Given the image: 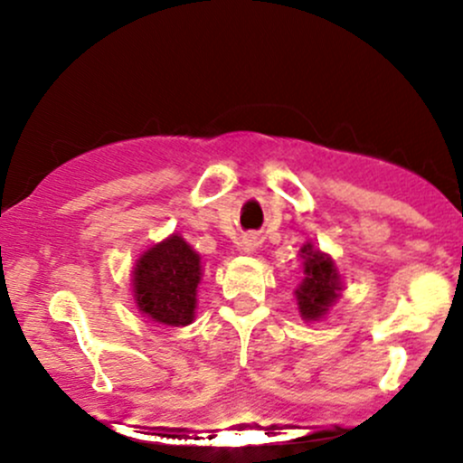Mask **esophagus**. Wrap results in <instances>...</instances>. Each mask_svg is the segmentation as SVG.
<instances>
[{
	"instance_id": "obj_1",
	"label": "esophagus",
	"mask_w": 463,
	"mask_h": 463,
	"mask_svg": "<svg viewBox=\"0 0 463 463\" xmlns=\"http://www.w3.org/2000/svg\"><path fill=\"white\" fill-rule=\"evenodd\" d=\"M257 246H259L257 237H252V235H246V237L241 239V243H239V250H241V252L250 254V252H254V250H257Z\"/></svg>"
}]
</instances>
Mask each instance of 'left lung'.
I'll list each match as a JSON object with an SVG mask.
<instances>
[{
  "mask_svg": "<svg viewBox=\"0 0 463 463\" xmlns=\"http://www.w3.org/2000/svg\"><path fill=\"white\" fill-rule=\"evenodd\" d=\"M300 259L302 280L294 291L296 305H298L302 320L317 322L342 296V274L331 254L322 252L311 241L300 248Z\"/></svg>",
  "mask_w": 463,
  "mask_h": 463,
  "instance_id": "obj_1",
  "label": "left lung"
}]
</instances>
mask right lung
I'll list each match as a JSON object with an SVG mask.
<instances>
[{"mask_svg": "<svg viewBox=\"0 0 463 463\" xmlns=\"http://www.w3.org/2000/svg\"><path fill=\"white\" fill-rule=\"evenodd\" d=\"M202 257L172 232L154 243L132 268V298L147 320L163 326H187L195 320Z\"/></svg>", "mask_w": 463, "mask_h": 463, "instance_id": "obj_1", "label": "right lung"}]
</instances>
